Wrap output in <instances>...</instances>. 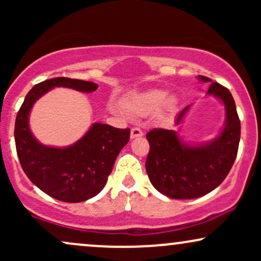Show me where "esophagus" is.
Listing matches in <instances>:
<instances>
[{
    "label": "esophagus",
    "mask_w": 261,
    "mask_h": 261,
    "mask_svg": "<svg viewBox=\"0 0 261 261\" xmlns=\"http://www.w3.org/2000/svg\"><path fill=\"white\" fill-rule=\"evenodd\" d=\"M142 136H143V133L141 128H139V127L131 128V133H130L131 139H137V137H142Z\"/></svg>",
    "instance_id": "esophagus-1"
}]
</instances>
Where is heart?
Returning a JSON list of instances; mask_svg holds the SVG:
<instances>
[{
	"mask_svg": "<svg viewBox=\"0 0 261 261\" xmlns=\"http://www.w3.org/2000/svg\"><path fill=\"white\" fill-rule=\"evenodd\" d=\"M122 108L128 115L146 116L157 113L158 116L169 115L175 110L176 98L168 94L166 89L152 88L142 92H135L122 99Z\"/></svg>",
	"mask_w": 261,
	"mask_h": 261,
	"instance_id": "obj_1",
	"label": "heart"
}]
</instances>
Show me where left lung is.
Returning <instances> with one entry per match:
<instances>
[{
	"label": "left lung",
	"mask_w": 261,
	"mask_h": 261,
	"mask_svg": "<svg viewBox=\"0 0 261 261\" xmlns=\"http://www.w3.org/2000/svg\"><path fill=\"white\" fill-rule=\"evenodd\" d=\"M201 82H211L208 77H197ZM207 95L223 103L226 121L214 140L203 143L184 142L176 131L153 128L146 135L149 152L146 170L152 185L170 199H196L211 193L228 175L241 140V121L234 99L226 87L212 82ZM190 109L185 107L175 119L180 125Z\"/></svg>",
	"instance_id": "obj_1"
}]
</instances>
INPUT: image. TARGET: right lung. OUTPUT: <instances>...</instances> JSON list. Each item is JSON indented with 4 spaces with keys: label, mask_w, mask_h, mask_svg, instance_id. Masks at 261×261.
<instances>
[{
    "label": "right lung",
    "mask_w": 261,
    "mask_h": 261,
    "mask_svg": "<svg viewBox=\"0 0 261 261\" xmlns=\"http://www.w3.org/2000/svg\"><path fill=\"white\" fill-rule=\"evenodd\" d=\"M55 87L92 93L98 85L88 81L56 77L35 85L17 114L14 125L20 166L35 187L54 199L82 202L99 194L120 151L130 140V128H116L94 122L79 141L67 147L45 146L29 127L34 103Z\"/></svg>",
    "instance_id": "add662e5"
}]
</instances>
